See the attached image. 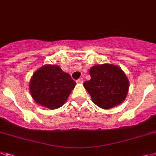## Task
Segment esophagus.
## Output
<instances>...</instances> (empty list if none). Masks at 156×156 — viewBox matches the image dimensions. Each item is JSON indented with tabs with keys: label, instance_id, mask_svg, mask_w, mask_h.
Masks as SVG:
<instances>
[{
	"label": "esophagus",
	"instance_id": "obj_1",
	"mask_svg": "<svg viewBox=\"0 0 156 156\" xmlns=\"http://www.w3.org/2000/svg\"><path fill=\"white\" fill-rule=\"evenodd\" d=\"M76 82H77V83H78V84H82V83H83V78H80L79 79L77 80Z\"/></svg>",
	"mask_w": 156,
	"mask_h": 156
}]
</instances>
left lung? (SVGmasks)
<instances>
[{"label":"left lung","mask_w":156,"mask_h":156,"mask_svg":"<svg viewBox=\"0 0 156 156\" xmlns=\"http://www.w3.org/2000/svg\"><path fill=\"white\" fill-rule=\"evenodd\" d=\"M91 79L83 86L92 101L103 109H110L125 101L129 80L121 68L113 64L95 65L89 70Z\"/></svg>","instance_id":"1"}]
</instances>
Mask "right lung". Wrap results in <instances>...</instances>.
Returning a JSON list of instances; mask_svg holds the SVG:
<instances>
[{
  "label": "right lung",
  "instance_id": "add662e5",
  "mask_svg": "<svg viewBox=\"0 0 156 156\" xmlns=\"http://www.w3.org/2000/svg\"><path fill=\"white\" fill-rule=\"evenodd\" d=\"M76 82L57 65H44L34 73L29 84L35 102L51 110L63 106Z\"/></svg>",
  "mask_w": 156,
  "mask_h": 156
}]
</instances>
